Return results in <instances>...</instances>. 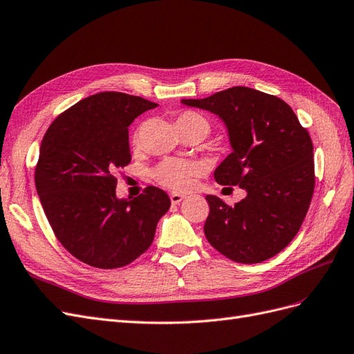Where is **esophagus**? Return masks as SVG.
I'll list each match as a JSON object with an SVG mask.
<instances>
[{"label":"esophagus","instance_id":"34e87169","mask_svg":"<svg viewBox=\"0 0 354 354\" xmlns=\"http://www.w3.org/2000/svg\"><path fill=\"white\" fill-rule=\"evenodd\" d=\"M169 199H171V203H174V205H176V203H180L181 201L185 199V195H181V194H171V195H169Z\"/></svg>","mask_w":354,"mask_h":354}]
</instances>
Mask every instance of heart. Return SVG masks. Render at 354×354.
<instances>
[{"instance_id":"heart-1","label":"heart","mask_w":354,"mask_h":354,"mask_svg":"<svg viewBox=\"0 0 354 354\" xmlns=\"http://www.w3.org/2000/svg\"><path fill=\"white\" fill-rule=\"evenodd\" d=\"M176 124L178 128H190V127L202 128V130L205 131V134H208L211 130V124L207 118L195 111L181 112L177 116ZM140 142H142V131L137 130L133 137V145L138 146ZM196 171H198L196 165L194 162H190V160L165 159L153 168L152 176L159 185L173 190H181V189H186L190 185V181L195 177Z\"/></svg>"}]
</instances>
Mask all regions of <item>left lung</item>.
Instances as JSON below:
<instances>
[{
  "label": "left lung",
  "mask_w": 354,
  "mask_h": 354,
  "mask_svg": "<svg viewBox=\"0 0 354 354\" xmlns=\"http://www.w3.org/2000/svg\"><path fill=\"white\" fill-rule=\"evenodd\" d=\"M185 104L226 122L233 152L214 171L223 186L246 198L227 205L208 195V242L227 259L254 264L279 254L306 218L315 192L313 143L289 104L276 95L232 87Z\"/></svg>",
  "instance_id": "1"
}]
</instances>
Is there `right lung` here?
<instances>
[{
  "label": "right lung",
  "mask_w": 354,
  "mask_h": 354,
  "mask_svg": "<svg viewBox=\"0 0 354 354\" xmlns=\"http://www.w3.org/2000/svg\"><path fill=\"white\" fill-rule=\"evenodd\" d=\"M156 103L104 91L75 103L42 137L35 186L57 241L95 269H118L138 259L169 209L164 190L147 186L118 199V169L130 164L128 127Z\"/></svg>",
  "instance_id": "right-lung-1"
}]
</instances>
